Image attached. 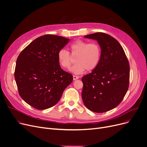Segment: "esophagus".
Wrapping results in <instances>:
<instances>
[{
    "label": "esophagus",
    "instance_id": "obj_1",
    "mask_svg": "<svg viewBox=\"0 0 147 147\" xmlns=\"http://www.w3.org/2000/svg\"><path fill=\"white\" fill-rule=\"evenodd\" d=\"M79 78V76H73V80H77V79H78Z\"/></svg>",
    "mask_w": 147,
    "mask_h": 147
}]
</instances>
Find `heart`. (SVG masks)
Returning <instances> with one entry per match:
<instances>
[{
  "label": "heart",
  "instance_id": "obj_1",
  "mask_svg": "<svg viewBox=\"0 0 147 147\" xmlns=\"http://www.w3.org/2000/svg\"><path fill=\"white\" fill-rule=\"evenodd\" d=\"M69 48L72 56L77 55L75 58L76 63L70 68V72L74 74H80L86 70L92 71L97 67L101 58V49L98 44L77 40L70 45ZM57 58L62 68L67 69L71 65V56L67 50H59Z\"/></svg>",
  "mask_w": 147,
  "mask_h": 147
}]
</instances>
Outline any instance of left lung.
I'll list each match as a JSON object with an SVG mask.
<instances>
[{
    "instance_id": "obj_1",
    "label": "left lung",
    "mask_w": 147,
    "mask_h": 147,
    "mask_svg": "<svg viewBox=\"0 0 147 147\" xmlns=\"http://www.w3.org/2000/svg\"><path fill=\"white\" fill-rule=\"evenodd\" d=\"M96 40L101 49L97 67L82 78V97L90 111L102 113L116 107L129 88L130 65L124 49L109 35L97 32L84 36Z\"/></svg>"
}]
</instances>
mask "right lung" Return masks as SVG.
Instances as JSON below:
<instances>
[{
    "label": "right lung",
    "mask_w": 147,
    "mask_h": 147,
    "mask_svg": "<svg viewBox=\"0 0 147 147\" xmlns=\"http://www.w3.org/2000/svg\"><path fill=\"white\" fill-rule=\"evenodd\" d=\"M53 35L38 37L18 56L14 77L19 94L28 104L38 110L55 105L73 76L61 68L57 55L69 41Z\"/></svg>",
    "instance_id": "obj_1"
}]
</instances>
